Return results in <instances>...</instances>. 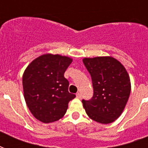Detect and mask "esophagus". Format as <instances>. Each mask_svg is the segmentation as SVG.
<instances>
[{"label":"esophagus","instance_id":"34e87169","mask_svg":"<svg viewBox=\"0 0 148 148\" xmlns=\"http://www.w3.org/2000/svg\"><path fill=\"white\" fill-rule=\"evenodd\" d=\"M76 96H77V98H79V99L81 98V95L80 94V93H77V94L76 95Z\"/></svg>","mask_w":148,"mask_h":148}]
</instances>
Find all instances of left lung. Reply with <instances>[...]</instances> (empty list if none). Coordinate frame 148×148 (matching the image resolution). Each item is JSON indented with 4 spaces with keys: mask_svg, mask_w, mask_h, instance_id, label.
Masks as SVG:
<instances>
[{
    "mask_svg": "<svg viewBox=\"0 0 148 148\" xmlns=\"http://www.w3.org/2000/svg\"><path fill=\"white\" fill-rule=\"evenodd\" d=\"M92 80L94 95L82 103L90 119L110 124L121 116L131 93V81L125 67L112 57L83 59Z\"/></svg>",
    "mask_w": 148,
    "mask_h": 148,
    "instance_id": "left-lung-1",
    "label": "left lung"
}]
</instances>
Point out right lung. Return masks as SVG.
Masks as SVG:
<instances>
[{"label":"right lung","instance_id":"add662e5","mask_svg":"<svg viewBox=\"0 0 148 148\" xmlns=\"http://www.w3.org/2000/svg\"><path fill=\"white\" fill-rule=\"evenodd\" d=\"M72 60L66 56L46 53L34 59L24 71V99L38 121L51 123L60 119L69 101L76 97L68 91L69 82L64 76Z\"/></svg>","mask_w":148,"mask_h":148}]
</instances>
